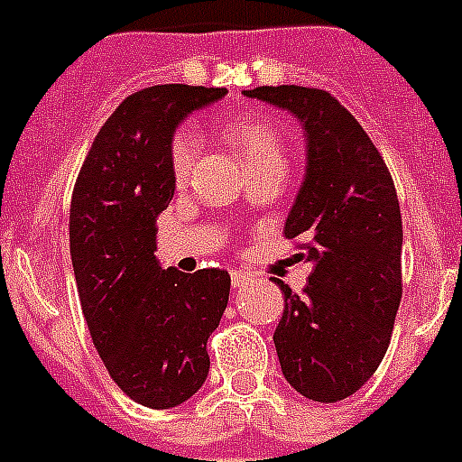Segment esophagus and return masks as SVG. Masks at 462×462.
Returning <instances> with one entry per match:
<instances>
[{
	"instance_id": "34e87169",
	"label": "esophagus",
	"mask_w": 462,
	"mask_h": 462,
	"mask_svg": "<svg viewBox=\"0 0 462 462\" xmlns=\"http://www.w3.org/2000/svg\"><path fill=\"white\" fill-rule=\"evenodd\" d=\"M250 282V273H245V271H231V285H234V290H243V287H247Z\"/></svg>"
}]
</instances>
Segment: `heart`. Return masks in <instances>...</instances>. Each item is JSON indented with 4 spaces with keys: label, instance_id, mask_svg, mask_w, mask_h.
I'll return each instance as SVG.
<instances>
[{
    "label": "heart",
    "instance_id": "1",
    "mask_svg": "<svg viewBox=\"0 0 462 462\" xmlns=\"http://www.w3.org/2000/svg\"><path fill=\"white\" fill-rule=\"evenodd\" d=\"M226 135L245 156L250 171L266 163H282V144L273 130L262 121L238 118L228 125ZM199 149L200 140L193 130L180 128L172 135L171 147H168V168H171V177L177 187H182L191 175L193 163L199 159Z\"/></svg>",
    "mask_w": 462,
    "mask_h": 462
}]
</instances>
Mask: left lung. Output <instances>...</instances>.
I'll list each match as a JSON object with an SVG mask.
<instances>
[{"instance_id": "obj_1", "label": "left lung", "mask_w": 462, "mask_h": 462, "mask_svg": "<svg viewBox=\"0 0 462 462\" xmlns=\"http://www.w3.org/2000/svg\"><path fill=\"white\" fill-rule=\"evenodd\" d=\"M247 97L291 112L309 140L306 180L285 238L313 262L301 294L275 280L285 313L273 334L282 374L313 402H341L374 376L402 299V215L383 156L327 90L259 86Z\"/></svg>"}]
</instances>
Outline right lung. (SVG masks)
<instances>
[{
	"label": "right lung",
	"instance_id": "add662e5",
	"mask_svg": "<svg viewBox=\"0 0 462 462\" xmlns=\"http://www.w3.org/2000/svg\"><path fill=\"white\" fill-rule=\"evenodd\" d=\"M226 88L165 84L125 97L79 171L69 205V254L81 310L114 383L149 409H171L203 385L228 301L222 269H161L156 217L175 182L168 147L177 124Z\"/></svg>",
	"mask_w": 462,
	"mask_h": 462
}]
</instances>
